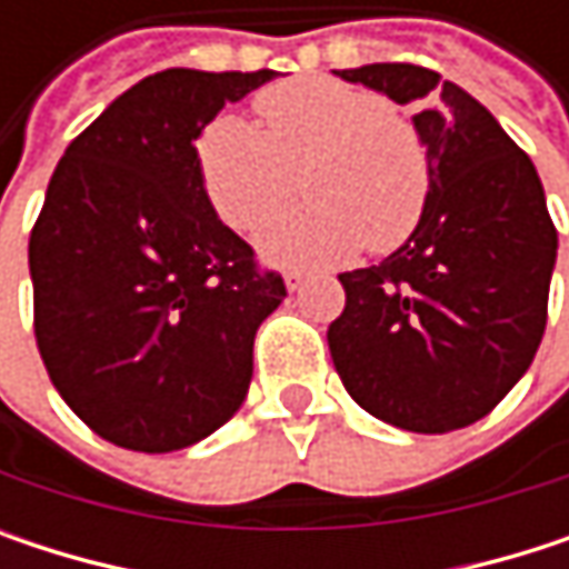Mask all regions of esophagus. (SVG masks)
Instances as JSON below:
<instances>
[{"instance_id":"esophagus-1","label":"esophagus","mask_w":569,"mask_h":569,"mask_svg":"<svg viewBox=\"0 0 569 569\" xmlns=\"http://www.w3.org/2000/svg\"><path fill=\"white\" fill-rule=\"evenodd\" d=\"M283 280H286V289H289V292H296V289H302V286H306L309 277H306V273H299V270H289Z\"/></svg>"}]
</instances>
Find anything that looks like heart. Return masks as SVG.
<instances>
[{"instance_id": "heart-1", "label": "heart", "mask_w": 569, "mask_h": 569, "mask_svg": "<svg viewBox=\"0 0 569 569\" xmlns=\"http://www.w3.org/2000/svg\"><path fill=\"white\" fill-rule=\"evenodd\" d=\"M260 128L237 114L197 144L203 190L233 230H253L302 183L309 203L270 220L257 243L283 267H336L366 243L398 247L428 197V161L411 124L369 88L302 74L257 94ZM300 177L296 178L295 173Z\"/></svg>"}]
</instances>
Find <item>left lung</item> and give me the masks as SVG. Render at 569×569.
Instances as JSON below:
<instances>
[{
	"label": "left lung",
	"mask_w": 569,
	"mask_h": 569,
	"mask_svg": "<svg viewBox=\"0 0 569 569\" xmlns=\"http://www.w3.org/2000/svg\"><path fill=\"white\" fill-rule=\"evenodd\" d=\"M336 74L415 108L428 197L392 257L339 273L329 352L369 415L445 435L485 418L537 356L557 263L547 197L498 118L438 71L386 61Z\"/></svg>",
	"instance_id": "left-lung-1"
}]
</instances>
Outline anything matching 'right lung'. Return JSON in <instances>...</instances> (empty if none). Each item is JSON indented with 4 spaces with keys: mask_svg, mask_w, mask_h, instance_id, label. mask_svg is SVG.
Instances as JSON below:
<instances>
[{
    "mask_svg": "<svg viewBox=\"0 0 569 569\" xmlns=\"http://www.w3.org/2000/svg\"><path fill=\"white\" fill-rule=\"evenodd\" d=\"M277 74H148L49 180L29 240L39 352L64 405L118 448L180 451L247 398L257 329L286 286L217 217L193 144Z\"/></svg>",
    "mask_w": 569,
    "mask_h": 569,
    "instance_id": "right-lung-1",
    "label": "right lung"
}]
</instances>
